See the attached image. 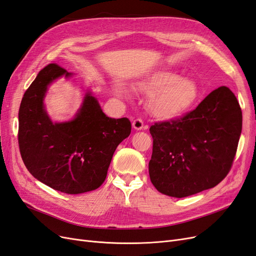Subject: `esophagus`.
Returning <instances> with one entry per match:
<instances>
[{
	"label": "esophagus",
	"mask_w": 256,
	"mask_h": 256,
	"mask_svg": "<svg viewBox=\"0 0 256 256\" xmlns=\"http://www.w3.org/2000/svg\"><path fill=\"white\" fill-rule=\"evenodd\" d=\"M132 127H134V129H136V130H145V129L148 128V126L144 125V122H143V120H142L141 118L134 120L132 122Z\"/></svg>",
	"instance_id": "esophagus-1"
}]
</instances>
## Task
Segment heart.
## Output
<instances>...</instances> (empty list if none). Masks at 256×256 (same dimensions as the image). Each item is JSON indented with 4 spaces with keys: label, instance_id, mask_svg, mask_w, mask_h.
I'll return each instance as SVG.
<instances>
[{
    "label": "heart",
    "instance_id": "1",
    "mask_svg": "<svg viewBox=\"0 0 256 256\" xmlns=\"http://www.w3.org/2000/svg\"><path fill=\"white\" fill-rule=\"evenodd\" d=\"M136 88L150 96L148 109L159 120H172L191 109L198 97L196 83L172 70H154L138 79Z\"/></svg>",
    "mask_w": 256,
    "mask_h": 256
}]
</instances>
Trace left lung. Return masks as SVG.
I'll return each mask as SVG.
<instances>
[{"label": "left lung", "mask_w": 256, "mask_h": 256, "mask_svg": "<svg viewBox=\"0 0 256 256\" xmlns=\"http://www.w3.org/2000/svg\"><path fill=\"white\" fill-rule=\"evenodd\" d=\"M242 128V109L226 86L212 90L182 118L156 122L150 128L152 184L173 198L214 188L230 172Z\"/></svg>", "instance_id": "8db88e82"}]
</instances>
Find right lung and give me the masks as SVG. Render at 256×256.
<instances>
[{
  "label": "right lung",
  "instance_id": "obj_1",
  "mask_svg": "<svg viewBox=\"0 0 256 256\" xmlns=\"http://www.w3.org/2000/svg\"><path fill=\"white\" fill-rule=\"evenodd\" d=\"M63 76L68 79L74 74L49 64L24 92L19 109V148L37 180L80 194L102 184L116 147L131 132V122L126 118H108L90 90L72 120L53 122L44 100L50 85Z\"/></svg>",
  "mask_w": 256,
  "mask_h": 256
}]
</instances>
